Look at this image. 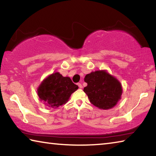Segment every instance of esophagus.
<instances>
[{
    "mask_svg": "<svg viewBox=\"0 0 156 156\" xmlns=\"http://www.w3.org/2000/svg\"><path fill=\"white\" fill-rule=\"evenodd\" d=\"M78 87H79V88H82V87H83V85H82V84H81L80 83H78Z\"/></svg>",
    "mask_w": 156,
    "mask_h": 156,
    "instance_id": "obj_1",
    "label": "esophagus"
}]
</instances>
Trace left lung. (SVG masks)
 <instances>
[{
  "label": "left lung",
  "instance_id": "obj_1",
  "mask_svg": "<svg viewBox=\"0 0 156 156\" xmlns=\"http://www.w3.org/2000/svg\"><path fill=\"white\" fill-rule=\"evenodd\" d=\"M84 82L87 86L84 91L91 103L101 109H109L115 106L122 93L119 81L105 70L96 71L87 74Z\"/></svg>",
  "mask_w": 156,
  "mask_h": 156
}]
</instances>
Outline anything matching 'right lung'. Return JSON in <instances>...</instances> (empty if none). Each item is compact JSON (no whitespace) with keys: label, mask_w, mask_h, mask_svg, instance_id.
<instances>
[{"label":"right lung","mask_w":156,"mask_h":156,"mask_svg":"<svg viewBox=\"0 0 156 156\" xmlns=\"http://www.w3.org/2000/svg\"><path fill=\"white\" fill-rule=\"evenodd\" d=\"M78 89L69 77L56 72L43 80L38 88V96L48 107L57 108L65 104Z\"/></svg>","instance_id":"1"}]
</instances>
